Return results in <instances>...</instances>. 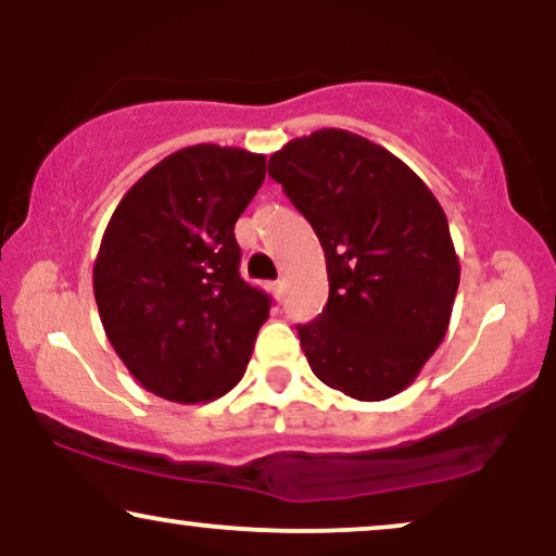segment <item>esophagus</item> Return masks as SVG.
I'll return each instance as SVG.
<instances>
[{
  "label": "esophagus",
  "instance_id": "1",
  "mask_svg": "<svg viewBox=\"0 0 556 556\" xmlns=\"http://www.w3.org/2000/svg\"><path fill=\"white\" fill-rule=\"evenodd\" d=\"M270 291L273 293H276V299H280V295H283V280H273V283H270Z\"/></svg>",
  "mask_w": 556,
  "mask_h": 556
}]
</instances>
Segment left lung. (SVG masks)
<instances>
[{"mask_svg": "<svg viewBox=\"0 0 556 556\" xmlns=\"http://www.w3.org/2000/svg\"><path fill=\"white\" fill-rule=\"evenodd\" d=\"M268 174L326 255L329 301L295 326L314 375L362 402L402 392L443 341L458 293L443 207L405 162L341 128L288 141Z\"/></svg>", "mask_w": 556, "mask_h": 556, "instance_id": "8db88e82", "label": "left lung"}]
</instances>
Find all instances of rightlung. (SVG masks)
Listing matches in <instances>:
<instances>
[{"mask_svg": "<svg viewBox=\"0 0 556 556\" xmlns=\"http://www.w3.org/2000/svg\"><path fill=\"white\" fill-rule=\"evenodd\" d=\"M265 179V156L197 143L124 194L93 265L105 337L156 397L197 405L245 375L270 295L240 276L235 223Z\"/></svg>", "mask_w": 556, "mask_h": 556, "instance_id": "right-lung-1", "label": "right lung"}]
</instances>
